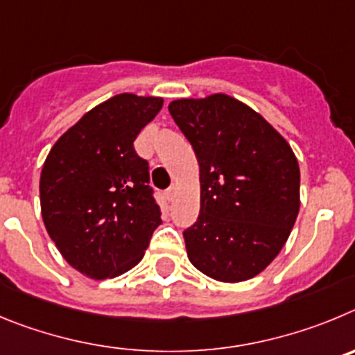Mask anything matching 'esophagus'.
I'll return each mask as SVG.
<instances>
[{
    "label": "esophagus",
    "instance_id": "esophagus-1",
    "mask_svg": "<svg viewBox=\"0 0 355 355\" xmlns=\"http://www.w3.org/2000/svg\"><path fill=\"white\" fill-rule=\"evenodd\" d=\"M164 194H166V200H168V201H173V198H175V185H171V187H168Z\"/></svg>",
    "mask_w": 355,
    "mask_h": 355
}]
</instances>
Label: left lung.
I'll list each match as a JSON object with an SVG mask.
<instances>
[{
  "label": "left lung",
  "instance_id": "left-lung-1",
  "mask_svg": "<svg viewBox=\"0 0 355 355\" xmlns=\"http://www.w3.org/2000/svg\"><path fill=\"white\" fill-rule=\"evenodd\" d=\"M170 113L200 164V216L184 230L191 263L226 283L257 276L285 245L299 214L292 148L228 95L173 101Z\"/></svg>",
  "mask_w": 355,
  "mask_h": 355
}]
</instances>
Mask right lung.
<instances>
[{"label":"right lung","instance_id":"obj_1","mask_svg":"<svg viewBox=\"0 0 355 355\" xmlns=\"http://www.w3.org/2000/svg\"><path fill=\"white\" fill-rule=\"evenodd\" d=\"M161 107L157 97L116 95L67 130L44 162L47 233L63 258L94 279L132 269L161 225L148 161L134 150Z\"/></svg>","mask_w":355,"mask_h":355}]
</instances>
